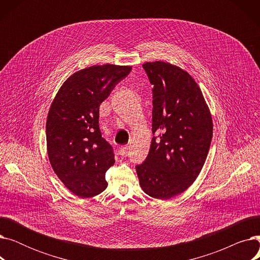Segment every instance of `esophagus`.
Wrapping results in <instances>:
<instances>
[{"mask_svg":"<svg viewBox=\"0 0 260 260\" xmlns=\"http://www.w3.org/2000/svg\"><path fill=\"white\" fill-rule=\"evenodd\" d=\"M127 149H128V146L127 145H123V146H120L119 149H118V153L120 156H126L127 154Z\"/></svg>","mask_w":260,"mask_h":260,"instance_id":"34e87169","label":"esophagus"}]
</instances>
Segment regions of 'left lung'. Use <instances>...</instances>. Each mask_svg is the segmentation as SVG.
I'll list each match as a JSON object with an SVG mask.
<instances>
[{
  "instance_id": "1",
  "label": "left lung",
  "mask_w": 260,
  "mask_h": 260,
  "mask_svg": "<svg viewBox=\"0 0 260 260\" xmlns=\"http://www.w3.org/2000/svg\"><path fill=\"white\" fill-rule=\"evenodd\" d=\"M142 67L153 85L154 136L136 171L148 196L170 199L195 181L206 162L212 117L195 80L180 67L161 61Z\"/></svg>"
}]
</instances>
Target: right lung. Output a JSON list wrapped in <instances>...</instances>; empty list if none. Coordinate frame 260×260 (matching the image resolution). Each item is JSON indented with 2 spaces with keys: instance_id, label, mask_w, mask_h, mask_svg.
Returning a JSON list of instances; mask_svg holds the SVG:
<instances>
[{
  "instance_id": "add662e5",
  "label": "right lung",
  "mask_w": 260,
  "mask_h": 260,
  "mask_svg": "<svg viewBox=\"0 0 260 260\" xmlns=\"http://www.w3.org/2000/svg\"><path fill=\"white\" fill-rule=\"evenodd\" d=\"M131 66L93 65L68 78L52 101L46 122L50 165L64 185L81 198L99 195L114 148L99 128L100 104L131 73Z\"/></svg>"
}]
</instances>
